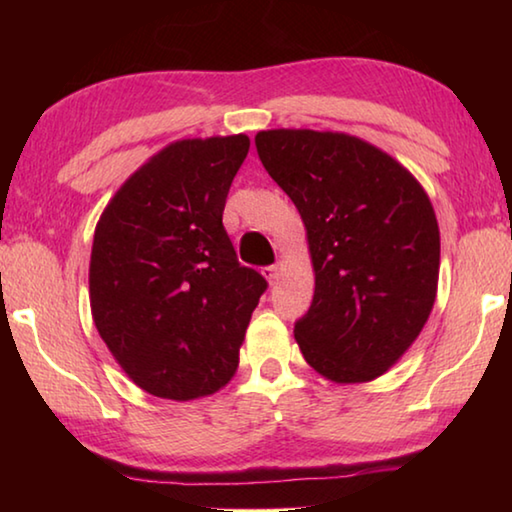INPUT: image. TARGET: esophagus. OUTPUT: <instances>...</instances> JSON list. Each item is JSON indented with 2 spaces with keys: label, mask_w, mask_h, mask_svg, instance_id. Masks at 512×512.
<instances>
[{
  "label": "esophagus",
  "mask_w": 512,
  "mask_h": 512,
  "mask_svg": "<svg viewBox=\"0 0 512 512\" xmlns=\"http://www.w3.org/2000/svg\"><path fill=\"white\" fill-rule=\"evenodd\" d=\"M262 275L266 277L268 284H275L277 282V275H280V268H277V266H264L262 268Z\"/></svg>",
  "instance_id": "esophagus-1"
}]
</instances>
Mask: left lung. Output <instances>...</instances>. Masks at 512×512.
Instances as JSON below:
<instances>
[{
  "instance_id": "1",
  "label": "left lung",
  "mask_w": 512,
  "mask_h": 512,
  "mask_svg": "<svg viewBox=\"0 0 512 512\" xmlns=\"http://www.w3.org/2000/svg\"><path fill=\"white\" fill-rule=\"evenodd\" d=\"M257 155L298 207L314 300L293 336L334 384L391 370L436 302L440 230L418 178L361 137L309 128L255 135Z\"/></svg>"
}]
</instances>
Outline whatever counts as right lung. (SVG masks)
<instances>
[{"mask_svg":"<svg viewBox=\"0 0 512 512\" xmlns=\"http://www.w3.org/2000/svg\"><path fill=\"white\" fill-rule=\"evenodd\" d=\"M248 149L244 133L167 144L126 178L94 230V325L133 384L162 400H198L235 377L266 289L223 228Z\"/></svg>","mask_w":512,"mask_h":512,"instance_id":"1","label":"right lung"}]
</instances>
